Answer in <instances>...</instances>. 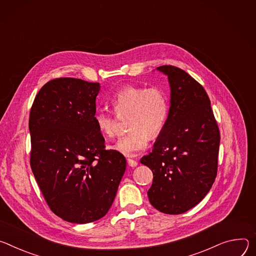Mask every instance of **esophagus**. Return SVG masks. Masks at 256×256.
Segmentation results:
<instances>
[{"instance_id":"esophagus-1","label":"esophagus","mask_w":256,"mask_h":256,"mask_svg":"<svg viewBox=\"0 0 256 256\" xmlns=\"http://www.w3.org/2000/svg\"><path fill=\"white\" fill-rule=\"evenodd\" d=\"M127 162H128V164H129L130 166H132V168H134V166H137V162L134 160H132V158H127Z\"/></svg>"}]
</instances>
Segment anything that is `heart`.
Instances as JSON below:
<instances>
[{
  "label": "heart",
  "mask_w": 256,
  "mask_h": 256,
  "mask_svg": "<svg viewBox=\"0 0 256 256\" xmlns=\"http://www.w3.org/2000/svg\"><path fill=\"white\" fill-rule=\"evenodd\" d=\"M118 114H130V131L121 136L114 148L127 156H135L146 148L150 135L158 136L164 129L168 115V100L164 92L158 88L125 85L110 98ZM94 122L98 130L112 137L117 133L115 118L104 110H98Z\"/></svg>",
  "instance_id": "heart-1"
}]
</instances>
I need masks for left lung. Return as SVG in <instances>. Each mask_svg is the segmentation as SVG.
<instances>
[{
    "label": "left lung",
    "instance_id": "left-lung-1",
    "mask_svg": "<svg viewBox=\"0 0 256 256\" xmlns=\"http://www.w3.org/2000/svg\"><path fill=\"white\" fill-rule=\"evenodd\" d=\"M171 88L168 115L154 150L141 158L154 174L148 191L160 212L180 214L200 204L218 171L220 131L204 88L184 70L160 66Z\"/></svg>",
    "mask_w": 256,
    "mask_h": 256
}]
</instances>
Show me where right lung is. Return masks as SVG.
I'll return each instance as SVG.
<instances>
[{"label": "right lung", "mask_w": 256, "mask_h": 256, "mask_svg": "<svg viewBox=\"0 0 256 256\" xmlns=\"http://www.w3.org/2000/svg\"><path fill=\"white\" fill-rule=\"evenodd\" d=\"M100 90L82 79H52L30 110L32 173L52 212L69 222L104 216L126 170L122 154L104 150L94 119Z\"/></svg>", "instance_id": "add662e5"}]
</instances>
